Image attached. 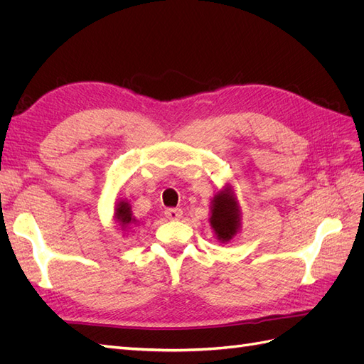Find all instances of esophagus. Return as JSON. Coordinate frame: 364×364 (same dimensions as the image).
<instances>
[{
  "label": "esophagus",
  "mask_w": 364,
  "mask_h": 364,
  "mask_svg": "<svg viewBox=\"0 0 364 364\" xmlns=\"http://www.w3.org/2000/svg\"><path fill=\"white\" fill-rule=\"evenodd\" d=\"M165 217H167L168 220H179L182 217V209H179V208L165 209Z\"/></svg>",
  "instance_id": "esophagus-1"
}]
</instances>
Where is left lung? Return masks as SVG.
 <instances>
[{
    "label": "left lung",
    "mask_w": 364,
    "mask_h": 364,
    "mask_svg": "<svg viewBox=\"0 0 364 364\" xmlns=\"http://www.w3.org/2000/svg\"><path fill=\"white\" fill-rule=\"evenodd\" d=\"M241 206L234 186L226 183L211 199L209 225L220 243H229L241 229Z\"/></svg>",
    "instance_id": "1"
}]
</instances>
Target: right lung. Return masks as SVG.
Here are the masks:
<instances>
[{
  "instance_id": "right-lung-1",
  "label": "right lung",
  "mask_w": 364,
  "mask_h": 364,
  "mask_svg": "<svg viewBox=\"0 0 364 364\" xmlns=\"http://www.w3.org/2000/svg\"><path fill=\"white\" fill-rule=\"evenodd\" d=\"M114 220L118 223L119 229L123 230V235H126L129 232L130 228H134L135 225L139 223V220H136L134 213H132V206L127 199H119L115 203Z\"/></svg>"
}]
</instances>
